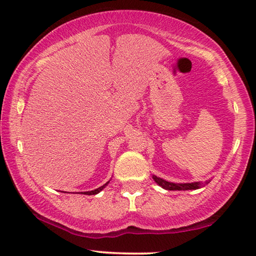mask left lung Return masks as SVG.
I'll return each instance as SVG.
<instances>
[{
    "label": "left lung",
    "mask_w": 256,
    "mask_h": 256,
    "mask_svg": "<svg viewBox=\"0 0 256 256\" xmlns=\"http://www.w3.org/2000/svg\"><path fill=\"white\" fill-rule=\"evenodd\" d=\"M154 180L158 182V184L161 186V188L169 190H196L201 188V182H188V184H176V182H166L164 179L158 178L156 176H152Z\"/></svg>",
    "instance_id": "obj_1"
}]
</instances>
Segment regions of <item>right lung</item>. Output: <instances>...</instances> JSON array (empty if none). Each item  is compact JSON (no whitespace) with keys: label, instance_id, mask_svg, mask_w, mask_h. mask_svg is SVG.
Returning <instances> with one entry per match:
<instances>
[{"label":"right lung","instance_id":"add662e5","mask_svg":"<svg viewBox=\"0 0 256 256\" xmlns=\"http://www.w3.org/2000/svg\"><path fill=\"white\" fill-rule=\"evenodd\" d=\"M106 185H108V182H106L104 186H101V188H98L94 190H90V192H84V194H87V196H94V194H98V192H100V190H104Z\"/></svg>","mask_w":256,"mask_h":256}]
</instances>
